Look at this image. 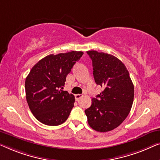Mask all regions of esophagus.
<instances>
[{
    "instance_id": "34e87169",
    "label": "esophagus",
    "mask_w": 160,
    "mask_h": 160,
    "mask_svg": "<svg viewBox=\"0 0 160 160\" xmlns=\"http://www.w3.org/2000/svg\"><path fill=\"white\" fill-rule=\"evenodd\" d=\"M75 96V100L78 101L81 97H82L83 95H82V94H76Z\"/></svg>"
}]
</instances>
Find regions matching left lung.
<instances>
[{
	"instance_id": "left-lung-1",
	"label": "left lung",
	"mask_w": 160,
	"mask_h": 160,
	"mask_svg": "<svg viewBox=\"0 0 160 160\" xmlns=\"http://www.w3.org/2000/svg\"><path fill=\"white\" fill-rule=\"evenodd\" d=\"M92 60L93 77L103 91L92 98L85 110L90 127L98 132L118 128L127 118L134 98V86L125 64L111 54L87 51Z\"/></svg>"
}]
</instances>
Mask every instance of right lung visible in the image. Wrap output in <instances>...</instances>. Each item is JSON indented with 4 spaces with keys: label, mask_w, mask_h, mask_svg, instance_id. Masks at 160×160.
<instances>
[{
    "label": "right lung",
    "mask_w": 160,
    "mask_h": 160,
    "mask_svg": "<svg viewBox=\"0 0 160 160\" xmlns=\"http://www.w3.org/2000/svg\"><path fill=\"white\" fill-rule=\"evenodd\" d=\"M83 52L50 54L40 60L26 78L25 93L33 115L42 124L59 125L67 120L75 96L63 91L67 75Z\"/></svg>",
    "instance_id": "obj_1"
}]
</instances>
